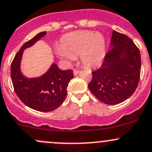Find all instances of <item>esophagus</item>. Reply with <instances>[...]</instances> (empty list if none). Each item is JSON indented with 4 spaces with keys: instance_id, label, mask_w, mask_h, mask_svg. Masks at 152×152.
<instances>
[{
    "instance_id": "obj_1",
    "label": "esophagus",
    "mask_w": 152,
    "mask_h": 152,
    "mask_svg": "<svg viewBox=\"0 0 152 152\" xmlns=\"http://www.w3.org/2000/svg\"><path fill=\"white\" fill-rule=\"evenodd\" d=\"M78 73H79V71H78V70H74V76H76V75H78Z\"/></svg>"
}]
</instances>
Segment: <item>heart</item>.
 I'll list each match as a JSON object with an SVG mask.
<instances>
[{
    "label": "heart",
    "instance_id": "b5f03b06",
    "mask_svg": "<svg viewBox=\"0 0 152 152\" xmlns=\"http://www.w3.org/2000/svg\"><path fill=\"white\" fill-rule=\"evenodd\" d=\"M56 54L69 61L80 55L81 61L88 67L99 66L106 54V40L103 34L88 30L76 31L62 37Z\"/></svg>",
    "mask_w": 152,
    "mask_h": 152
}]
</instances>
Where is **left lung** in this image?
Here are the masks:
<instances>
[{"label": "left lung", "instance_id": "obj_1", "mask_svg": "<svg viewBox=\"0 0 152 152\" xmlns=\"http://www.w3.org/2000/svg\"><path fill=\"white\" fill-rule=\"evenodd\" d=\"M110 47L101 67L92 72L88 88L103 103L116 105L129 98L136 90L140 78L141 56L130 38L115 30Z\"/></svg>", "mask_w": 152, "mask_h": 152}]
</instances>
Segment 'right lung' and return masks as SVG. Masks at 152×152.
I'll return each mask as SVG.
<instances>
[{
	"label": "right lung",
	"instance_id": "obj_1",
	"mask_svg": "<svg viewBox=\"0 0 152 152\" xmlns=\"http://www.w3.org/2000/svg\"><path fill=\"white\" fill-rule=\"evenodd\" d=\"M46 34L39 32L24 44L10 66L12 85L18 97L25 105L40 112H50L61 105L66 96L69 81L74 78L72 70H61L55 63L39 77L27 78L23 74L21 61L24 50L33 46Z\"/></svg>",
	"mask_w": 152,
	"mask_h": 152
}]
</instances>
